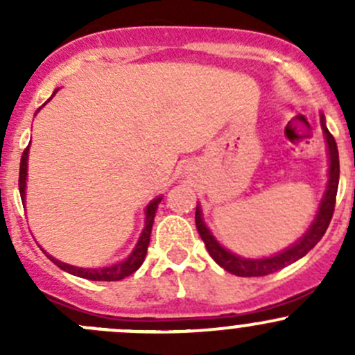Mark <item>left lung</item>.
I'll return each mask as SVG.
<instances>
[{
    "label": "left lung",
    "mask_w": 355,
    "mask_h": 355,
    "mask_svg": "<svg viewBox=\"0 0 355 355\" xmlns=\"http://www.w3.org/2000/svg\"><path fill=\"white\" fill-rule=\"evenodd\" d=\"M321 128H323L324 139L328 144V156H330V170H328V185L327 192H324L323 199H321L320 209H318L316 218H314L313 225L309 230L299 239L292 247L285 249L284 252L275 254L271 257H264V259H245V257L235 256L234 252L227 250L225 247L220 245V242L211 235L209 228L204 225L202 213H200V206L196 207V227L200 239L204 241L209 256L220 264L223 270L228 273L237 275V277H264V275L275 273V271L282 270V268L288 266V264L295 263L297 259L306 256L327 232L328 225H330L333 211H335V200H336V189H338V178H340V163H338V149H336V142L330 134L324 123V114H321Z\"/></svg>",
    "instance_id": "left-lung-1"
}]
</instances>
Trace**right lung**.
<instances>
[{
	"label": "right lung",
	"instance_id": "1",
	"mask_svg": "<svg viewBox=\"0 0 355 355\" xmlns=\"http://www.w3.org/2000/svg\"><path fill=\"white\" fill-rule=\"evenodd\" d=\"M58 91V89H56ZM55 91V92H56ZM55 96V94H53ZM49 101V99H48ZM46 101V103H48ZM44 106V105H42ZM39 111V110H37ZM27 157H28V146L25 148L22 159H20V175H19V191H20V198H22V202L25 204V182H27ZM161 196L159 198L153 199L151 202L148 204L146 207V225H144V230H142L141 237H139L137 244H135L134 250L130 252V256L127 259L120 261V263L113 264V266H106V268H77V266H71V264L62 263V261L55 259L53 256L46 254L53 263L56 264L58 268H62L63 271L67 273L75 275V277H80L85 278V280H92V282H118V280H123L125 277L128 275L135 273V271L141 268V264L144 263L146 259V252H148V245H149V239H151V230H153V223H155V216H156V209H157V204L161 202Z\"/></svg>",
	"mask_w": 355,
	"mask_h": 355
}]
</instances>
